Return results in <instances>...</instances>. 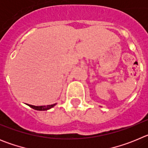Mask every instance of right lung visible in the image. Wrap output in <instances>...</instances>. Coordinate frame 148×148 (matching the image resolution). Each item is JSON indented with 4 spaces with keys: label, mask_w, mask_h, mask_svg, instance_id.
Masks as SVG:
<instances>
[{
    "label": "right lung",
    "mask_w": 148,
    "mask_h": 148,
    "mask_svg": "<svg viewBox=\"0 0 148 148\" xmlns=\"http://www.w3.org/2000/svg\"><path fill=\"white\" fill-rule=\"evenodd\" d=\"M56 104H50V105H47V106H34V105H31V104H27L30 107V108H32V109L36 110H49L50 108H53Z\"/></svg>",
    "instance_id": "1"
}]
</instances>
